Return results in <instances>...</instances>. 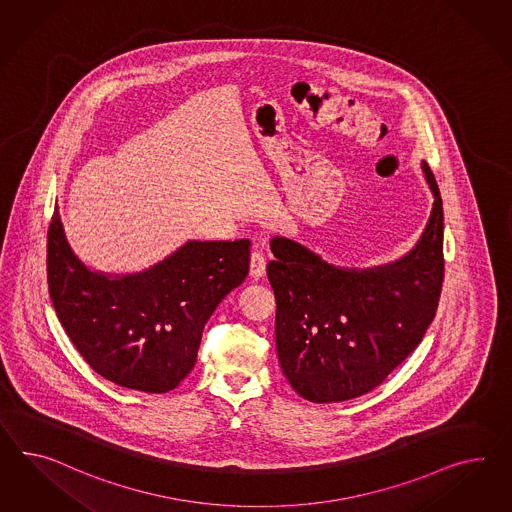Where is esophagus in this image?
I'll list each match as a JSON object with an SVG mask.
<instances>
[{
  "instance_id": "34e87169",
  "label": "esophagus",
  "mask_w": 512,
  "mask_h": 512,
  "mask_svg": "<svg viewBox=\"0 0 512 512\" xmlns=\"http://www.w3.org/2000/svg\"><path fill=\"white\" fill-rule=\"evenodd\" d=\"M249 274L255 279L263 277L266 274V257L263 255V251H253L251 253V263H249Z\"/></svg>"
}]
</instances>
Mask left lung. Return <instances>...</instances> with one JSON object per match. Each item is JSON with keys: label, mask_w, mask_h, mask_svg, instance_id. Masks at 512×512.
Masks as SVG:
<instances>
[{"label": "left lung", "mask_w": 512, "mask_h": 512, "mask_svg": "<svg viewBox=\"0 0 512 512\" xmlns=\"http://www.w3.org/2000/svg\"><path fill=\"white\" fill-rule=\"evenodd\" d=\"M421 169L434 197L429 221L391 263L335 266L292 238L270 240L277 358L305 401L343 402L373 391L434 320L443 283V207L427 162Z\"/></svg>", "instance_id": "1"}]
</instances>
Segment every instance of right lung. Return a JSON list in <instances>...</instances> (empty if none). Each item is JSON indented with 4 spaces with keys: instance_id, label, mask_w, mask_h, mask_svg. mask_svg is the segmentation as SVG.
Here are the masks:
<instances>
[{
    "instance_id": "add662e5",
    "label": "right lung",
    "mask_w": 512,
    "mask_h": 512,
    "mask_svg": "<svg viewBox=\"0 0 512 512\" xmlns=\"http://www.w3.org/2000/svg\"><path fill=\"white\" fill-rule=\"evenodd\" d=\"M249 238L188 240L139 272L83 263L56 205L48 229V289L85 361L117 386L167 393L194 369L201 333L249 272Z\"/></svg>"
}]
</instances>
